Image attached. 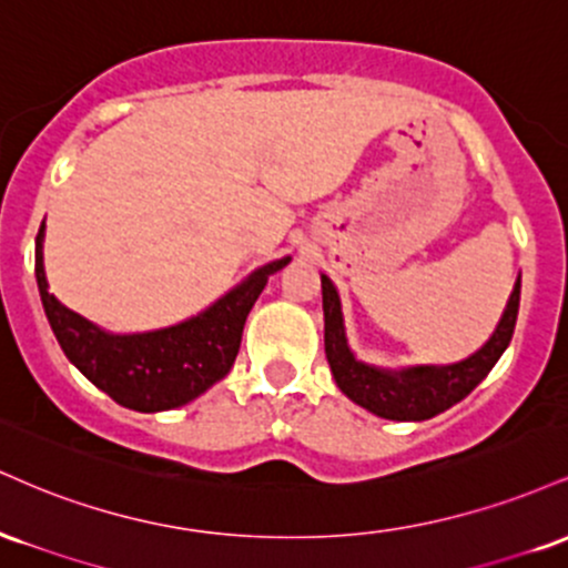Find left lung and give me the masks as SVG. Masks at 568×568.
I'll return each instance as SVG.
<instances>
[{
  "label": "left lung",
  "instance_id": "8db88e82",
  "mask_svg": "<svg viewBox=\"0 0 568 568\" xmlns=\"http://www.w3.org/2000/svg\"><path fill=\"white\" fill-rule=\"evenodd\" d=\"M520 280L515 283L507 302L505 315L494 331V336L467 361L446 368H410L403 374L371 368L355 361L344 338L342 306L338 293L328 277L323 275V312H325V357H328L334 379L349 400L368 408L371 414L397 422H422L440 410L452 408L462 397H467L486 379L488 371L499 361L501 352L510 344L515 321H518Z\"/></svg>",
  "mask_w": 568,
  "mask_h": 568
}]
</instances>
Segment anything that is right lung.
Instances as JSON below:
<instances>
[{"label":"right lung","mask_w":568,"mask_h":568,"mask_svg":"<svg viewBox=\"0 0 568 568\" xmlns=\"http://www.w3.org/2000/svg\"><path fill=\"white\" fill-rule=\"evenodd\" d=\"M42 230L37 234V285L50 328L77 368L120 406L133 410H168L205 393L230 374L237 357L247 312L264 291L266 277L283 270L280 258L253 272L240 288L226 293L200 317L152 331V334L112 336L63 306L48 291L42 266Z\"/></svg>","instance_id":"obj_1"}]
</instances>
